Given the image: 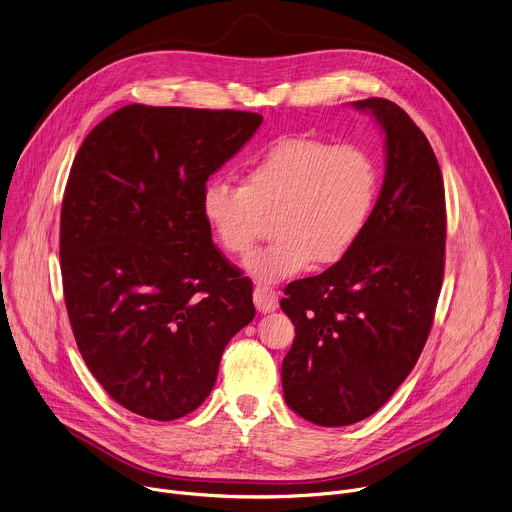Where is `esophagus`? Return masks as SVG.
Masks as SVG:
<instances>
[{
    "label": "esophagus",
    "instance_id": "1",
    "mask_svg": "<svg viewBox=\"0 0 512 512\" xmlns=\"http://www.w3.org/2000/svg\"><path fill=\"white\" fill-rule=\"evenodd\" d=\"M253 302L257 306L259 312L263 314H269L273 310H277V291L267 287V285H257L255 291H253Z\"/></svg>",
    "mask_w": 512,
    "mask_h": 512
}]
</instances>
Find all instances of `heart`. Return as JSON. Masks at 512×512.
Listing matches in <instances>:
<instances>
[{
    "label": "heart",
    "instance_id": "1",
    "mask_svg": "<svg viewBox=\"0 0 512 512\" xmlns=\"http://www.w3.org/2000/svg\"><path fill=\"white\" fill-rule=\"evenodd\" d=\"M381 174L358 143L314 137L281 139L245 170L243 186L212 178L202 190V214L218 245L245 257L271 216L277 235L247 269L265 283L346 257L369 227Z\"/></svg>",
    "mask_w": 512,
    "mask_h": 512
}]
</instances>
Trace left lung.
Wrapping results in <instances>:
<instances>
[{
	"label": "left lung",
	"instance_id": "8db88e82",
	"mask_svg": "<svg viewBox=\"0 0 512 512\" xmlns=\"http://www.w3.org/2000/svg\"><path fill=\"white\" fill-rule=\"evenodd\" d=\"M385 131V182L367 231L324 273L291 281L296 338L281 364L291 411L340 427L379 411L429 336L446 263V192L423 131L393 101L352 103Z\"/></svg>",
	"mask_w": 512,
	"mask_h": 512
}]
</instances>
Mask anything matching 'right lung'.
<instances>
[{"label":"right lung","instance_id":"add662e5","mask_svg":"<svg viewBox=\"0 0 512 512\" xmlns=\"http://www.w3.org/2000/svg\"><path fill=\"white\" fill-rule=\"evenodd\" d=\"M261 121L127 105L72 162L60 210L68 320L93 377L141 417L194 411L225 346L255 318L253 283L214 247L202 190Z\"/></svg>","mask_w":512,"mask_h":512}]
</instances>
